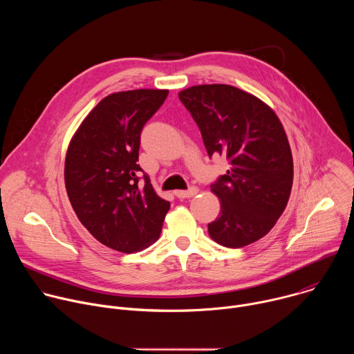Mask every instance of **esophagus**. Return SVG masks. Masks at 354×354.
Returning a JSON list of instances; mask_svg holds the SVG:
<instances>
[{"label":"esophagus","instance_id":"esophagus-1","mask_svg":"<svg viewBox=\"0 0 354 354\" xmlns=\"http://www.w3.org/2000/svg\"><path fill=\"white\" fill-rule=\"evenodd\" d=\"M198 193V189L197 187H190V189H187V190H176L175 192V194H176V197H179V198H189V197H193V196H196Z\"/></svg>","mask_w":354,"mask_h":354}]
</instances>
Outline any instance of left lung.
<instances>
[{"instance_id":"1","label":"left lung","mask_w":354,"mask_h":354,"mask_svg":"<svg viewBox=\"0 0 354 354\" xmlns=\"http://www.w3.org/2000/svg\"><path fill=\"white\" fill-rule=\"evenodd\" d=\"M203 137L207 154L224 156L227 175L212 185L221 203L209 235L227 248L265 236L283 214L292 187V156L284 127L263 100L225 84L179 92Z\"/></svg>"}]
</instances>
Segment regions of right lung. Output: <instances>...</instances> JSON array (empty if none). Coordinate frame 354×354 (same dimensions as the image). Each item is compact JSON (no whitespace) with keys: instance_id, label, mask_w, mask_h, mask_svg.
<instances>
[{"instance_id":"add662e5","label":"right lung","mask_w":354,"mask_h":354,"mask_svg":"<svg viewBox=\"0 0 354 354\" xmlns=\"http://www.w3.org/2000/svg\"><path fill=\"white\" fill-rule=\"evenodd\" d=\"M168 89H133L104 97L74 133L66 154L70 203L91 235L108 248L133 254L154 243L171 207L137 172L140 133Z\"/></svg>"}]
</instances>
